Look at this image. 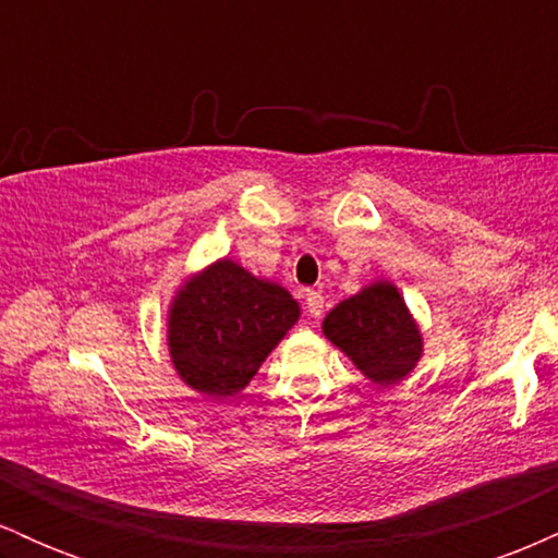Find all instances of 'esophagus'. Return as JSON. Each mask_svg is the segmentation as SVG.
Instances as JSON below:
<instances>
[{
  "label": "esophagus",
  "mask_w": 558,
  "mask_h": 558,
  "mask_svg": "<svg viewBox=\"0 0 558 558\" xmlns=\"http://www.w3.org/2000/svg\"><path fill=\"white\" fill-rule=\"evenodd\" d=\"M325 310V301H323V293L317 291H306V312H310L312 317H319Z\"/></svg>",
  "instance_id": "34e87169"
}]
</instances>
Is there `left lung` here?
<instances>
[{
  "instance_id": "8db88e82",
  "label": "left lung",
  "mask_w": 558,
  "mask_h": 558,
  "mask_svg": "<svg viewBox=\"0 0 558 558\" xmlns=\"http://www.w3.org/2000/svg\"><path fill=\"white\" fill-rule=\"evenodd\" d=\"M323 332L375 386H396L422 360V332L390 280H375L323 319Z\"/></svg>"
}]
</instances>
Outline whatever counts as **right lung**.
I'll use <instances>...</instances> for the list:
<instances>
[{"label":"right lung","mask_w":558,"mask_h":558,"mask_svg":"<svg viewBox=\"0 0 558 558\" xmlns=\"http://www.w3.org/2000/svg\"><path fill=\"white\" fill-rule=\"evenodd\" d=\"M299 315V301L283 286L257 278L233 259H217L172 299V367L185 386L209 399L241 393Z\"/></svg>","instance_id":"add662e5"}]
</instances>
